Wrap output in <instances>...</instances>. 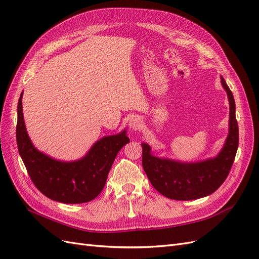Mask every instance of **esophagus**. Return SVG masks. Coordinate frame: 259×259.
<instances>
[{"label": "esophagus", "instance_id": "1", "mask_svg": "<svg viewBox=\"0 0 259 259\" xmlns=\"http://www.w3.org/2000/svg\"><path fill=\"white\" fill-rule=\"evenodd\" d=\"M128 126L132 131H138L139 128H142V121L137 116H133L130 119Z\"/></svg>", "mask_w": 259, "mask_h": 259}]
</instances>
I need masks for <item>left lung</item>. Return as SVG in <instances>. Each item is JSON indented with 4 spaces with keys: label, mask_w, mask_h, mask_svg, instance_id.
<instances>
[{
    "label": "left lung",
    "mask_w": 259,
    "mask_h": 259,
    "mask_svg": "<svg viewBox=\"0 0 259 259\" xmlns=\"http://www.w3.org/2000/svg\"><path fill=\"white\" fill-rule=\"evenodd\" d=\"M230 104L229 135L215 159L199 163H180L151 155L150 147L143 146V167L155 190L178 201L195 200L215 192L229 175L239 146V127L232 92L222 77Z\"/></svg>",
    "instance_id": "1"
}]
</instances>
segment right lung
Segmentation results:
<instances>
[{
	"mask_svg": "<svg viewBox=\"0 0 259 259\" xmlns=\"http://www.w3.org/2000/svg\"><path fill=\"white\" fill-rule=\"evenodd\" d=\"M21 98L22 93L17 108L18 151L38 191L54 201L68 204H79L95 199L104 189L117 152L130 143L125 131L98 140L82 160L69 163L56 161L37 151L30 142L23 122Z\"/></svg>",
	"mask_w": 259,
	"mask_h": 259,
	"instance_id": "add662e5",
	"label": "right lung"
}]
</instances>
